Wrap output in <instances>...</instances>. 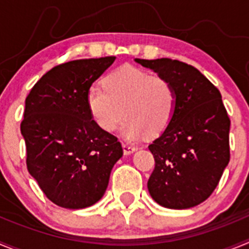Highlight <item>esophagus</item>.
Listing matches in <instances>:
<instances>
[{
	"instance_id": "esophagus-1",
	"label": "esophagus",
	"mask_w": 249,
	"mask_h": 249,
	"mask_svg": "<svg viewBox=\"0 0 249 249\" xmlns=\"http://www.w3.org/2000/svg\"><path fill=\"white\" fill-rule=\"evenodd\" d=\"M122 147H123L124 155H131V153H133V152L137 149V147H135L133 144H129V143H123Z\"/></svg>"
}]
</instances>
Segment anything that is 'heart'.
I'll use <instances>...</instances> for the list:
<instances>
[{
  "label": "heart",
  "mask_w": 249,
  "mask_h": 249,
  "mask_svg": "<svg viewBox=\"0 0 249 249\" xmlns=\"http://www.w3.org/2000/svg\"><path fill=\"white\" fill-rule=\"evenodd\" d=\"M86 103L92 121L105 132L117 128L124 113L123 135L138 140L146 135L157 137L168 128L177 94L166 77L126 65L107 74L103 87L91 86Z\"/></svg>",
  "instance_id": "heart-1"
}]
</instances>
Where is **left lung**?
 Listing matches in <instances>:
<instances>
[{"instance_id":"obj_1","label":"left lung","mask_w":249,"mask_h":249,"mask_svg":"<svg viewBox=\"0 0 249 249\" xmlns=\"http://www.w3.org/2000/svg\"><path fill=\"white\" fill-rule=\"evenodd\" d=\"M172 83L177 94L168 128L148 146L155 169L147 182L160 206L186 210L206 201L230 162L231 120L219 89L177 59H136Z\"/></svg>"}]
</instances>
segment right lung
I'll return each instance as SVG.
<instances>
[{
	"instance_id": "add662e5",
	"label": "right lung",
	"mask_w": 249,
	"mask_h": 249,
	"mask_svg": "<svg viewBox=\"0 0 249 249\" xmlns=\"http://www.w3.org/2000/svg\"><path fill=\"white\" fill-rule=\"evenodd\" d=\"M116 57L76 59L51 68L26 97L21 133L28 172L45 196L70 210L102 198L123 149L96 126L86 94Z\"/></svg>"
}]
</instances>
